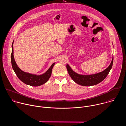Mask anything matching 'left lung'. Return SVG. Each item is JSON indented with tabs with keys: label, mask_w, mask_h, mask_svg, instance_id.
Instances as JSON below:
<instances>
[{
	"label": "left lung",
	"mask_w": 126,
	"mask_h": 126,
	"mask_svg": "<svg viewBox=\"0 0 126 126\" xmlns=\"http://www.w3.org/2000/svg\"><path fill=\"white\" fill-rule=\"evenodd\" d=\"M113 63V57L110 65L107 69L101 72L90 75L78 74L72 70L68 64H67L66 68L70 76L77 84L84 86H90L97 85L106 78L112 67Z\"/></svg>",
	"instance_id": "left-lung-1"
}]
</instances>
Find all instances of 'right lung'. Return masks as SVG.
Returning a JSON list of instances; mask_svg holds the SVG:
<instances>
[{
	"label": "right lung",
	"instance_id": "add662e5",
	"mask_svg": "<svg viewBox=\"0 0 126 126\" xmlns=\"http://www.w3.org/2000/svg\"><path fill=\"white\" fill-rule=\"evenodd\" d=\"M13 42L12 44V52L11 55V60L12 68L17 76L22 82L25 84L31 86H39L47 82L50 78L52 68L55 64L54 63L46 72L40 75L31 74L22 71L17 65L13 56Z\"/></svg>",
	"mask_w": 126,
	"mask_h": 126
}]
</instances>
